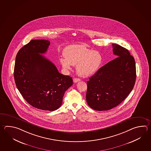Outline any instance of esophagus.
Listing matches in <instances>:
<instances>
[{"instance_id":"1","label":"esophagus","mask_w":151,"mask_h":151,"mask_svg":"<svg viewBox=\"0 0 151 151\" xmlns=\"http://www.w3.org/2000/svg\"><path fill=\"white\" fill-rule=\"evenodd\" d=\"M73 81H74V83H77L78 82L80 81L81 80L80 78H74Z\"/></svg>"}]
</instances>
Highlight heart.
Segmentation results:
<instances>
[{
    "label": "heart",
    "instance_id": "obj_1",
    "mask_svg": "<svg viewBox=\"0 0 151 151\" xmlns=\"http://www.w3.org/2000/svg\"><path fill=\"white\" fill-rule=\"evenodd\" d=\"M103 58L97 51L87 48L83 45H74L65 49L64 55L60 58L62 68L69 70L72 65H76L77 74L83 77H89L99 70Z\"/></svg>",
    "mask_w": 151,
    "mask_h": 151
}]
</instances>
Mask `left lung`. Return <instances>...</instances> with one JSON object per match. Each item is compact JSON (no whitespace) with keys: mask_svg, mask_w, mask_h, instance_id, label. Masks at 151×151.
I'll list each match as a JSON object with an SVG mask.
<instances>
[{"mask_svg":"<svg viewBox=\"0 0 151 151\" xmlns=\"http://www.w3.org/2000/svg\"><path fill=\"white\" fill-rule=\"evenodd\" d=\"M117 58L103 66L87 82L86 100L97 111L117 106L132 90L136 80L135 61L129 51L112 44Z\"/></svg>","mask_w":151,"mask_h":151,"instance_id":"8db88e82","label":"left lung"}]
</instances>
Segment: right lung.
<instances>
[{
	"instance_id": "obj_1",
	"label": "right lung",
	"mask_w": 151,
	"mask_h": 151,
	"mask_svg": "<svg viewBox=\"0 0 151 151\" xmlns=\"http://www.w3.org/2000/svg\"><path fill=\"white\" fill-rule=\"evenodd\" d=\"M50 45L46 40H32L17 54L14 77L26 102L38 109L54 111L62 103L65 92L73 84L72 77L63 75L55 65L40 54Z\"/></svg>"
}]
</instances>
